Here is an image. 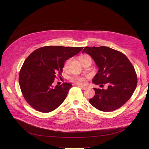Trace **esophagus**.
Returning <instances> with one entry per match:
<instances>
[{"label": "esophagus", "instance_id": "esophagus-1", "mask_svg": "<svg viewBox=\"0 0 149 149\" xmlns=\"http://www.w3.org/2000/svg\"><path fill=\"white\" fill-rule=\"evenodd\" d=\"M78 86L81 88H82L83 90H86V88H88V86H81V85H78Z\"/></svg>", "mask_w": 149, "mask_h": 149}]
</instances>
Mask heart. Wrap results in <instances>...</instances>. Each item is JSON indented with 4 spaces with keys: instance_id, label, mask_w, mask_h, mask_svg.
Listing matches in <instances>:
<instances>
[{
    "instance_id": "1",
    "label": "heart",
    "mask_w": 149,
    "mask_h": 149,
    "mask_svg": "<svg viewBox=\"0 0 149 149\" xmlns=\"http://www.w3.org/2000/svg\"><path fill=\"white\" fill-rule=\"evenodd\" d=\"M88 55H83L82 56L80 59H82V58H86L87 56H88ZM70 59L68 60L64 65V68H67L69 65V63H70ZM72 80L75 82L76 84H84L86 83V78H84L83 77H79V76H76V77H74L72 78Z\"/></svg>"
}]
</instances>
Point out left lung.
<instances>
[{
	"label": "left lung",
	"mask_w": 149,
	"mask_h": 149,
	"mask_svg": "<svg viewBox=\"0 0 149 149\" xmlns=\"http://www.w3.org/2000/svg\"><path fill=\"white\" fill-rule=\"evenodd\" d=\"M84 52L91 56L98 68L93 82L100 86L108 84L106 90L94 88L95 95L90 103L105 112L119 109L130 98L137 87V75L132 63L123 53L107 47H86Z\"/></svg>",
	"instance_id": "8db88e82"
}]
</instances>
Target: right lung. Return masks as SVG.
<instances>
[{"label": "right lung", "instance_id": "1", "mask_svg": "<svg viewBox=\"0 0 149 149\" xmlns=\"http://www.w3.org/2000/svg\"><path fill=\"white\" fill-rule=\"evenodd\" d=\"M83 47L47 46L36 49L25 61L19 76L21 91L34 109L49 113L58 108L72 87L68 82L52 86L56 74L62 72L65 61Z\"/></svg>", "mask_w": 149, "mask_h": 149}]
</instances>
